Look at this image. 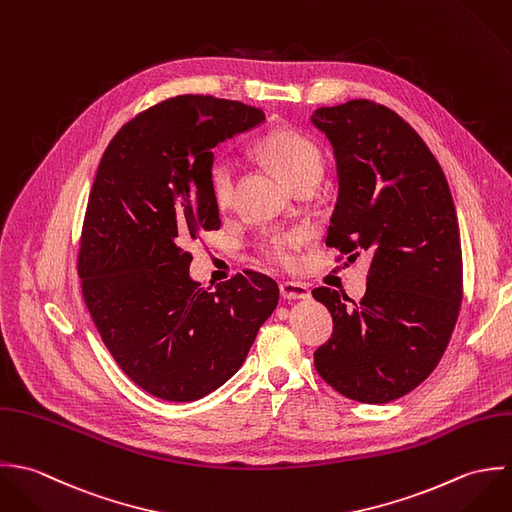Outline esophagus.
I'll return each instance as SVG.
<instances>
[{
	"label": "esophagus",
	"instance_id": "1",
	"mask_svg": "<svg viewBox=\"0 0 512 512\" xmlns=\"http://www.w3.org/2000/svg\"><path fill=\"white\" fill-rule=\"evenodd\" d=\"M279 291H281V297L289 299V301H299V299H308L310 297L307 285L305 283H297V281L281 283Z\"/></svg>",
	"mask_w": 512,
	"mask_h": 512
}]
</instances>
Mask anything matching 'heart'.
<instances>
[{
  "instance_id": "obj_1",
  "label": "heart",
  "mask_w": 512,
  "mask_h": 512,
  "mask_svg": "<svg viewBox=\"0 0 512 512\" xmlns=\"http://www.w3.org/2000/svg\"><path fill=\"white\" fill-rule=\"evenodd\" d=\"M259 156L295 190L305 184H316L322 172V156L316 144L305 134L291 128H275L267 132L257 144ZM209 188L219 207H229L235 200L237 166L227 156H215L209 164ZM303 229L271 231L259 249L277 265H291L295 251L305 243Z\"/></svg>"
}]
</instances>
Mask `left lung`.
Segmentation results:
<instances>
[{
	"mask_svg": "<svg viewBox=\"0 0 512 512\" xmlns=\"http://www.w3.org/2000/svg\"><path fill=\"white\" fill-rule=\"evenodd\" d=\"M310 120L338 170L326 245L348 259L372 255L360 303L328 287L312 291L334 320L314 366L342 396L388 404L435 370L451 340L463 301L455 205L427 144L388 106L356 99L322 106Z\"/></svg>",
	"mask_w": 512,
	"mask_h": 512,
	"instance_id": "left-lung-1",
	"label": "left lung"
}]
</instances>
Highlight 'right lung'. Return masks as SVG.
Wrapping results in <instances>:
<instances>
[{
	"mask_svg": "<svg viewBox=\"0 0 512 512\" xmlns=\"http://www.w3.org/2000/svg\"><path fill=\"white\" fill-rule=\"evenodd\" d=\"M263 120L255 106L182 95L104 150L79 243L83 299L116 364L154 398L194 402L225 384L279 303L277 283L251 269L202 289L186 251L221 227L211 150Z\"/></svg>",
	"mask_w": 512,
	"mask_h": 512,
	"instance_id": "obj_1",
	"label": "right lung"
}]
</instances>
